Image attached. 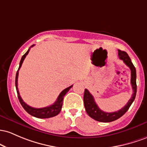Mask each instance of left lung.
<instances>
[{"mask_svg": "<svg viewBox=\"0 0 147 147\" xmlns=\"http://www.w3.org/2000/svg\"><path fill=\"white\" fill-rule=\"evenodd\" d=\"M118 55L120 60H122L123 62L131 69V83L132 88H133V93L132 94L131 99L128 100L126 105L124 107H123L121 110L116 112H113V113H105V112L103 111L98 108V105L96 103L93 96L90 94V92L87 89H85L83 97L84 105H85V110H86L87 113L88 114L90 117L98 121H100V122H111V121L118 119L119 118L121 117V116H123L126 113L127 110L129 109L130 106H131L133 102L134 101L135 98H136L137 92L136 69L135 68L133 64L132 63L131 58L126 52L118 50Z\"/></svg>", "mask_w": 147, "mask_h": 147, "instance_id": "left-lung-1", "label": "left lung"}]
</instances>
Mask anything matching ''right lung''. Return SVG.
I'll use <instances>...</instances> for the list:
<instances>
[{
  "instance_id": "right-lung-1",
  "label": "right lung",
  "mask_w": 147,
  "mask_h": 147,
  "mask_svg": "<svg viewBox=\"0 0 147 147\" xmlns=\"http://www.w3.org/2000/svg\"><path fill=\"white\" fill-rule=\"evenodd\" d=\"M34 45H32L31 47H32ZM29 51H30V49L28 50V51L22 56V57H21L20 63H19V69H18L17 72H16V74L15 85H16V92H17L18 98H19V101H20V103L23 106V108H24V110H26L28 113H29L30 115H32V116L35 117L37 118H40V119H47V118H50V117H55L60 113L61 109H62V103H63L64 97H65L66 94L69 92V90L73 87V85H71V86L67 87V88L65 89V90H64L60 94V95L58 96V97H57V100H56L55 103H54L53 104L49 105V106L45 107V108H32V107L29 106L28 105L26 104L24 100H23L22 98H21L20 94H19V89H18V76H19V69H20L21 65H22V63L23 62H24L25 57H26V55L28 54Z\"/></svg>"
}]
</instances>
